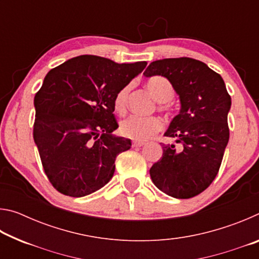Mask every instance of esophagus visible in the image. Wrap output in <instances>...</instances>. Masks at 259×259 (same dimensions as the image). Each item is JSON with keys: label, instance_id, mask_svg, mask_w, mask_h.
I'll use <instances>...</instances> for the list:
<instances>
[{"label": "esophagus", "instance_id": "esophagus-1", "mask_svg": "<svg viewBox=\"0 0 259 259\" xmlns=\"http://www.w3.org/2000/svg\"><path fill=\"white\" fill-rule=\"evenodd\" d=\"M144 145H145V143L140 142V140H135V142H133V146L134 147H142Z\"/></svg>", "mask_w": 259, "mask_h": 259}]
</instances>
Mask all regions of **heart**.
<instances>
[{
	"label": "heart",
	"instance_id": "1",
	"mask_svg": "<svg viewBox=\"0 0 259 259\" xmlns=\"http://www.w3.org/2000/svg\"><path fill=\"white\" fill-rule=\"evenodd\" d=\"M146 87L157 102L161 105V111H166L168 106L165 103L171 100L175 96V89L171 82L162 76H153L146 81ZM130 85H125L114 97V108L120 114L126 111ZM162 129V121L157 116H136L133 115L121 122L120 133L126 138L135 140H147L153 137Z\"/></svg>",
	"mask_w": 259,
	"mask_h": 259
}]
</instances>
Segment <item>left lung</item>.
<instances>
[{
  "mask_svg": "<svg viewBox=\"0 0 259 259\" xmlns=\"http://www.w3.org/2000/svg\"><path fill=\"white\" fill-rule=\"evenodd\" d=\"M144 75L168 78L182 104L164 134L177 145L161 143L163 154L150 169L152 181L172 198H193L209 187L221 168L230 138L231 96L218 73L187 57L153 61Z\"/></svg>",
  "mask_w": 259,
  "mask_h": 259,
  "instance_id": "obj_1",
  "label": "left lung"
}]
</instances>
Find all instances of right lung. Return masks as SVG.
Returning a JSON list of instances; mask_svg holds the SVG:
<instances>
[{"label": "right lung", "mask_w": 259, "mask_h": 259, "mask_svg": "<svg viewBox=\"0 0 259 259\" xmlns=\"http://www.w3.org/2000/svg\"><path fill=\"white\" fill-rule=\"evenodd\" d=\"M146 61L117 64L83 55L47 74L34 98V142L49 182L61 194L81 198L106 185L116 156L130 139L119 128L114 97L146 67Z\"/></svg>", "instance_id": "right-lung-1"}]
</instances>
